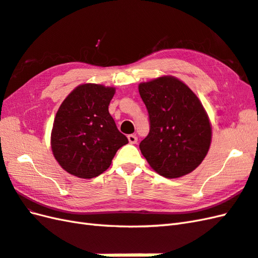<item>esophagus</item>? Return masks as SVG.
Segmentation results:
<instances>
[{
	"label": "esophagus",
	"mask_w": 258,
	"mask_h": 258,
	"mask_svg": "<svg viewBox=\"0 0 258 258\" xmlns=\"http://www.w3.org/2000/svg\"><path fill=\"white\" fill-rule=\"evenodd\" d=\"M128 140L131 145H136L137 141H138V138H137L136 135H129L128 136Z\"/></svg>",
	"instance_id": "1"
}]
</instances>
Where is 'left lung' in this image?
I'll use <instances>...</instances> for the list:
<instances>
[{
	"mask_svg": "<svg viewBox=\"0 0 258 258\" xmlns=\"http://www.w3.org/2000/svg\"><path fill=\"white\" fill-rule=\"evenodd\" d=\"M150 131L141 153L164 177H180L198 168L207 156L212 130L196 94L179 79L164 76L139 85Z\"/></svg>",
	"mask_w": 258,
	"mask_h": 258,
	"instance_id": "8db88e82",
	"label": "left lung"
}]
</instances>
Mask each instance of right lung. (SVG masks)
Instances as JSON below:
<instances>
[{"label": "right lung", "mask_w": 258, "mask_h": 258, "mask_svg": "<svg viewBox=\"0 0 258 258\" xmlns=\"http://www.w3.org/2000/svg\"><path fill=\"white\" fill-rule=\"evenodd\" d=\"M113 95L114 88L85 84L62 101L51 130V150L68 173L83 179L98 176L128 144L108 110Z\"/></svg>", "instance_id": "obj_1"}]
</instances>
